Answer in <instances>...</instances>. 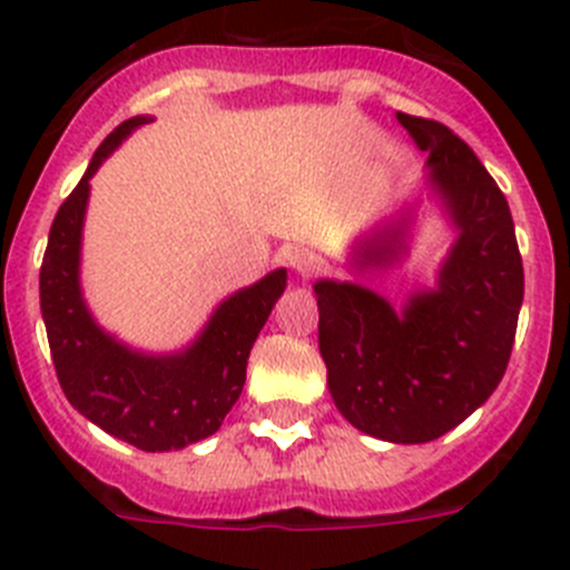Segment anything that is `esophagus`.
Returning <instances> with one entry per match:
<instances>
[{
	"mask_svg": "<svg viewBox=\"0 0 570 570\" xmlns=\"http://www.w3.org/2000/svg\"><path fill=\"white\" fill-rule=\"evenodd\" d=\"M288 263H291V268L296 271V276H302V279H307V276H313V274H320V268H322L320 254L311 248H296L294 254L288 257Z\"/></svg>",
	"mask_w": 570,
	"mask_h": 570,
	"instance_id": "1",
	"label": "esophagus"
}]
</instances>
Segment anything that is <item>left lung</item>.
Returning a JSON list of instances; mask_svg holds the SVG:
<instances>
[{"label":"left lung","mask_w":570,"mask_h":570,"mask_svg":"<svg viewBox=\"0 0 570 570\" xmlns=\"http://www.w3.org/2000/svg\"><path fill=\"white\" fill-rule=\"evenodd\" d=\"M421 153L426 186L455 228L432 288L401 307L358 282L320 279V353L350 424L390 443H426L455 430L498 390L523 305L514 220L478 155L443 124L395 112ZM412 206L362 234L350 265L362 274L410 254Z\"/></svg>","instance_id":"left-lung-1"}]
</instances>
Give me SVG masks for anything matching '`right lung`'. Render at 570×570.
Wrapping results in <instances>:
<instances>
[{
  "instance_id": "right-lung-1",
  "label": "right lung",
  "mask_w": 570,
  "mask_h": 570,
  "mask_svg": "<svg viewBox=\"0 0 570 570\" xmlns=\"http://www.w3.org/2000/svg\"><path fill=\"white\" fill-rule=\"evenodd\" d=\"M149 115H135L96 149L90 166L61 203L39 274L41 320L67 401L107 435L144 449L171 452L220 430L245 384L250 347L288 285L276 268L214 307L191 344L175 353H144L104 331L83 302L81 237L90 180L104 160Z\"/></svg>"
}]
</instances>
